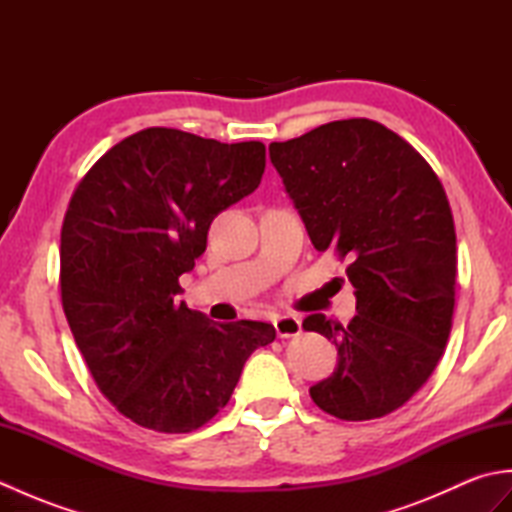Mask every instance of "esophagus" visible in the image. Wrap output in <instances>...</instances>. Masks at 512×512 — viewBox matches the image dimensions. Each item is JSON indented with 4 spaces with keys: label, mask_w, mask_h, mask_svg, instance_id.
Masks as SVG:
<instances>
[{
    "label": "esophagus",
    "mask_w": 512,
    "mask_h": 512,
    "mask_svg": "<svg viewBox=\"0 0 512 512\" xmlns=\"http://www.w3.org/2000/svg\"><path fill=\"white\" fill-rule=\"evenodd\" d=\"M275 332L279 339H290V336H299L301 334V323L297 317H290V314H281V317L273 319Z\"/></svg>",
    "instance_id": "esophagus-1"
}]
</instances>
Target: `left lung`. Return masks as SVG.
<instances>
[{"instance_id":"8db88e82","label":"left lung","mask_w":512,"mask_h":512,"mask_svg":"<svg viewBox=\"0 0 512 512\" xmlns=\"http://www.w3.org/2000/svg\"><path fill=\"white\" fill-rule=\"evenodd\" d=\"M268 151L314 248L352 262L356 317L303 321L339 350L310 396L334 418H383L427 383L449 341L458 257L447 193L407 140L369 118L321 125Z\"/></svg>"}]
</instances>
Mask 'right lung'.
Masks as SVG:
<instances>
[{
  "mask_svg": "<svg viewBox=\"0 0 512 512\" xmlns=\"http://www.w3.org/2000/svg\"><path fill=\"white\" fill-rule=\"evenodd\" d=\"M257 140L226 145L149 127L114 145L74 189L61 226V303L94 383L125 418L189 433L226 407L262 321L215 323L178 301L217 213L253 193Z\"/></svg>",
  "mask_w": 512,
  "mask_h": 512,
  "instance_id": "add662e5",
  "label": "right lung"
}]
</instances>
